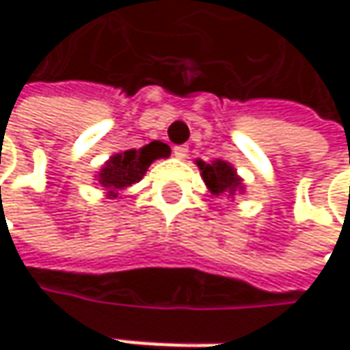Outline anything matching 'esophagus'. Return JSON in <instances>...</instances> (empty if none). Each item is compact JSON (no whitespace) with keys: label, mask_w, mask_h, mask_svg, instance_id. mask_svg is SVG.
Segmentation results:
<instances>
[{"label":"esophagus","mask_w":350,"mask_h":350,"mask_svg":"<svg viewBox=\"0 0 350 350\" xmlns=\"http://www.w3.org/2000/svg\"><path fill=\"white\" fill-rule=\"evenodd\" d=\"M174 156L178 160H182V158H186L188 156V146H174Z\"/></svg>","instance_id":"1"}]
</instances>
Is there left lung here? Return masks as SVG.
Returning a JSON list of instances; mask_svg holds the SVG:
<instances>
[{
	"instance_id": "1",
	"label": "left lung",
	"mask_w": 350,
	"mask_h": 350,
	"mask_svg": "<svg viewBox=\"0 0 350 350\" xmlns=\"http://www.w3.org/2000/svg\"><path fill=\"white\" fill-rule=\"evenodd\" d=\"M196 164L202 172L204 184L215 196H225V194L231 196L235 190H241V178H237L231 164L223 160H217L213 164H204V162H196Z\"/></svg>"
}]
</instances>
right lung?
I'll return each instance as SVG.
<instances>
[{"label": "right lung", "instance_id": "add662e5", "mask_svg": "<svg viewBox=\"0 0 350 350\" xmlns=\"http://www.w3.org/2000/svg\"><path fill=\"white\" fill-rule=\"evenodd\" d=\"M170 148L162 142H150L139 150H127L123 154H115L99 172V184H103L109 196H117L127 186L139 182L150 164L158 158H166Z\"/></svg>", "mask_w": 350, "mask_h": 350}]
</instances>
